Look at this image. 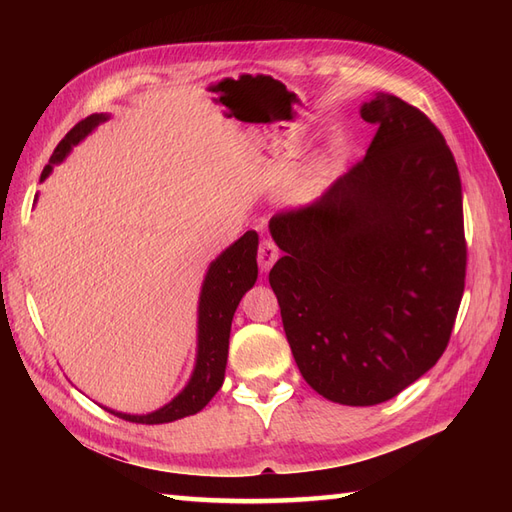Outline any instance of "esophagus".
<instances>
[{
	"instance_id": "esophagus-1",
	"label": "esophagus",
	"mask_w": 512,
	"mask_h": 512,
	"mask_svg": "<svg viewBox=\"0 0 512 512\" xmlns=\"http://www.w3.org/2000/svg\"><path fill=\"white\" fill-rule=\"evenodd\" d=\"M280 256V250H277V245L271 239H262L258 245V265L262 271H269L273 267V262Z\"/></svg>"
}]
</instances>
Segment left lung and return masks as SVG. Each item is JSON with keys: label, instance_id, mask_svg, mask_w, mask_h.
Returning <instances> with one entry per match:
<instances>
[{"label": "left lung", "instance_id": "8db88e82", "mask_svg": "<svg viewBox=\"0 0 512 512\" xmlns=\"http://www.w3.org/2000/svg\"><path fill=\"white\" fill-rule=\"evenodd\" d=\"M378 132L316 203L271 218L269 273L294 361L316 393L376 406L438 363L466 282L461 179L444 136L397 96L363 102Z\"/></svg>", "mask_w": 512, "mask_h": 512}]
</instances>
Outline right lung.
Segmentation results:
<instances>
[{
	"mask_svg": "<svg viewBox=\"0 0 512 512\" xmlns=\"http://www.w3.org/2000/svg\"><path fill=\"white\" fill-rule=\"evenodd\" d=\"M108 117L111 115L96 113L76 123V126L64 136V141H61L53 151L49 164L42 170L40 181L49 177L55 164L64 162L72 147L79 145L85 136H89L100 126V123L108 121ZM256 254L258 235L254 230H247L241 239L228 245L209 265L198 297L196 361L188 384H185L166 406H162L156 412L126 414L106 408L108 412L130 423L160 425L179 421L183 416H192L209 404L211 397L220 391V386L224 382L232 316H235L243 294L256 284Z\"/></svg>",
	"mask_w": 512,
	"mask_h": 512,
	"instance_id": "right-lung-1",
	"label": "right lung"
}]
</instances>
